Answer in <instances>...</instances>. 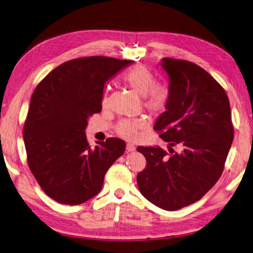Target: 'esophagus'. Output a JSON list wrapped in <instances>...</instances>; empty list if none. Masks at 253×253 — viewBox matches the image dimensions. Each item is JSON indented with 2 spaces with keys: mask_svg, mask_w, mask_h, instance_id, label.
<instances>
[{
  "mask_svg": "<svg viewBox=\"0 0 253 253\" xmlns=\"http://www.w3.org/2000/svg\"><path fill=\"white\" fill-rule=\"evenodd\" d=\"M126 149L127 151H134V150L136 149V147L133 145V144L127 143V144H126Z\"/></svg>",
  "mask_w": 253,
  "mask_h": 253,
  "instance_id": "34e87169",
  "label": "esophagus"
}]
</instances>
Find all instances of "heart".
Masks as SVG:
<instances>
[{
    "label": "heart",
    "mask_w": 253,
    "mask_h": 253,
    "mask_svg": "<svg viewBox=\"0 0 253 253\" xmlns=\"http://www.w3.org/2000/svg\"><path fill=\"white\" fill-rule=\"evenodd\" d=\"M124 81L136 94L145 97L144 106L151 114L159 116L166 112L170 102L169 91L162 86H155V77L146 67L138 65L131 68L125 74ZM102 106L104 108L108 106L106 93L102 99ZM145 126V120L124 119L116 125L115 131L124 139L134 140Z\"/></svg>",
    "instance_id": "b5f03b06"
}]
</instances>
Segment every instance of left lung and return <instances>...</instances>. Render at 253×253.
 I'll list each match as a JSON object with an SVG mask.
<instances>
[{
	"label": "left lung",
	"mask_w": 253,
	"mask_h": 253,
	"mask_svg": "<svg viewBox=\"0 0 253 253\" xmlns=\"http://www.w3.org/2000/svg\"><path fill=\"white\" fill-rule=\"evenodd\" d=\"M170 102L153 126L169 143L139 146L146 167L137 175L141 194L153 205L175 211L201 200L218 181L234 139L230 101L220 84L200 66L165 57ZM180 150L174 152L172 147Z\"/></svg>",
	"instance_id": "left-lung-1"
}]
</instances>
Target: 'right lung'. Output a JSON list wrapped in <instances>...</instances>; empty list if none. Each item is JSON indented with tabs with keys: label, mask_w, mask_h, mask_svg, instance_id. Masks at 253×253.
<instances>
[{
	"label": "right lung",
	"mask_w": 253,
	"mask_h": 253,
	"mask_svg": "<svg viewBox=\"0 0 253 253\" xmlns=\"http://www.w3.org/2000/svg\"><path fill=\"white\" fill-rule=\"evenodd\" d=\"M133 63L85 56L53 69L35 88L23 125L30 170L45 194L64 205H79L101 190L104 177L126 149L108 138L91 148L87 119L102 110L104 84Z\"/></svg>",
	"instance_id": "add662e5"
}]
</instances>
